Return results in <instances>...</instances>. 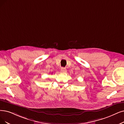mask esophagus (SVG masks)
<instances>
[{"label": "esophagus", "mask_w": 124, "mask_h": 124, "mask_svg": "<svg viewBox=\"0 0 124 124\" xmlns=\"http://www.w3.org/2000/svg\"><path fill=\"white\" fill-rule=\"evenodd\" d=\"M61 71L62 73H66L67 72V69L65 68H63V67H62L61 68Z\"/></svg>", "instance_id": "1"}]
</instances>
